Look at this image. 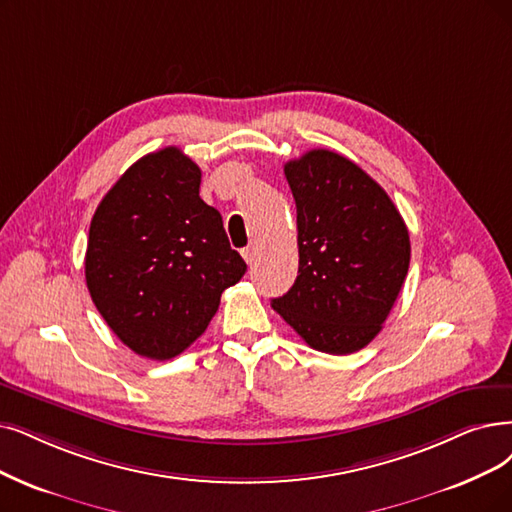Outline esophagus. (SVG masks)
Instances as JSON below:
<instances>
[{
	"mask_svg": "<svg viewBox=\"0 0 512 512\" xmlns=\"http://www.w3.org/2000/svg\"><path fill=\"white\" fill-rule=\"evenodd\" d=\"M241 256L245 258V262L252 264V262L256 260V256H258V245H256V243H250L248 248H243V250H241Z\"/></svg>",
	"mask_w": 512,
	"mask_h": 512,
	"instance_id": "esophagus-1",
	"label": "esophagus"
}]
</instances>
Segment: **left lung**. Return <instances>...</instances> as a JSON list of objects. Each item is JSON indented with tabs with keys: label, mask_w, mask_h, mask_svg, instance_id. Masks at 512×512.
<instances>
[{
	"label": "left lung",
	"mask_w": 512,
	"mask_h": 512,
	"mask_svg": "<svg viewBox=\"0 0 512 512\" xmlns=\"http://www.w3.org/2000/svg\"><path fill=\"white\" fill-rule=\"evenodd\" d=\"M296 201L298 277L273 309L315 351L370 344L410 269V233L391 197L357 163L313 149L285 163Z\"/></svg>",
	"instance_id": "left-lung-1"
}]
</instances>
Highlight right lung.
I'll use <instances>...</instances> for the list:
<instances>
[{
    "instance_id": "add662e5",
    "label": "right lung",
    "mask_w": 512,
    "mask_h": 512,
    "mask_svg": "<svg viewBox=\"0 0 512 512\" xmlns=\"http://www.w3.org/2000/svg\"><path fill=\"white\" fill-rule=\"evenodd\" d=\"M201 170L178 147L140 157L90 224L86 283L98 313L136 355L166 361L191 346L245 262L222 216L199 197Z\"/></svg>"
}]
</instances>
